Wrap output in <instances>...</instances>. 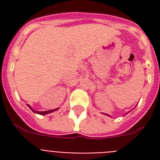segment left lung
<instances>
[{"label": "left lung", "instance_id": "obj_1", "mask_svg": "<svg viewBox=\"0 0 160 160\" xmlns=\"http://www.w3.org/2000/svg\"><path fill=\"white\" fill-rule=\"evenodd\" d=\"M104 114H105V115H107V116H109V117H110V115H109V114H105V113H104Z\"/></svg>", "mask_w": 160, "mask_h": 160}]
</instances>
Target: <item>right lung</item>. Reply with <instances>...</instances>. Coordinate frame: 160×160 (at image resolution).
<instances>
[{"mask_svg": "<svg viewBox=\"0 0 160 160\" xmlns=\"http://www.w3.org/2000/svg\"><path fill=\"white\" fill-rule=\"evenodd\" d=\"M28 105V107L30 108V109L32 110V111L34 112V113H36V114H41V115H45V114H50V113H52V112L55 111V110H57L58 108H56V109H51V110H47V111H36V110H34L32 108H31V105Z\"/></svg>", "mask_w": 160, "mask_h": 160, "instance_id": "add662e5", "label": "right lung"}]
</instances>
